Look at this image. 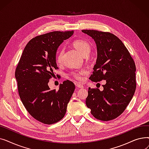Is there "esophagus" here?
<instances>
[{"mask_svg": "<svg viewBox=\"0 0 149 149\" xmlns=\"http://www.w3.org/2000/svg\"><path fill=\"white\" fill-rule=\"evenodd\" d=\"M75 86L79 88H80V89H82V88H84V86L83 85L79 84V83H75Z\"/></svg>", "mask_w": 149, "mask_h": 149, "instance_id": "34e87169", "label": "esophagus"}]
</instances>
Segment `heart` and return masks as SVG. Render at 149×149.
I'll list each match as a JSON object with an SVG mask.
<instances>
[{"label":"heart","instance_id":"1","mask_svg":"<svg viewBox=\"0 0 149 149\" xmlns=\"http://www.w3.org/2000/svg\"><path fill=\"white\" fill-rule=\"evenodd\" d=\"M72 45L75 48V49L81 55H82L83 56H86L89 54L91 49L89 44L86 41L80 40V39H78V40H74L72 42ZM63 52V48H61L57 53L56 62L58 64H60L61 63ZM86 73V70L85 69H81L80 70H79V71L71 72L69 74V75L75 80L81 81L84 79Z\"/></svg>","mask_w":149,"mask_h":149}]
</instances>
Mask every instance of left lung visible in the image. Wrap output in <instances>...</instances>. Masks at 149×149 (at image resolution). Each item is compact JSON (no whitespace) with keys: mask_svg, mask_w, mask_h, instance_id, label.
<instances>
[{"mask_svg":"<svg viewBox=\"0 0 149 149\" xmlns=\"http://www.w3.org/2000/svg\"><path fill=\"white\" fill-rule=\"evenodd\" d=\"M97 48V59L89 79L106 80L103 91L89 88L86 104L95 118L115 119L126 109L136 89V66L134 59L119 38L109 32L84 29Z\"/></svg>","mask_w":149,"mask_h":149,"instance_id":"1","label":"left lung"}]
</instances>
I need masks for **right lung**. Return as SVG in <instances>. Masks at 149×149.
<instances>
[{"instance_id": "1", "label": "right lung", "mask_w": 149, "mask_h": 149, "mask_svg": "<svg viewBox=\"0 0 149 149\" xmlns=\"http://www.w3.org/2000/svg\"><path fill=\"white\" fill-rule=\"evenodd\" d=\"M74 31H53L35 37L27 43L15 69L18 92L23 104L34 118L45 124L56 123L63 118L68 103L75 90L69 80L50 90L49 79L57 69V49Z\"/></svg>"}]
</instances>
